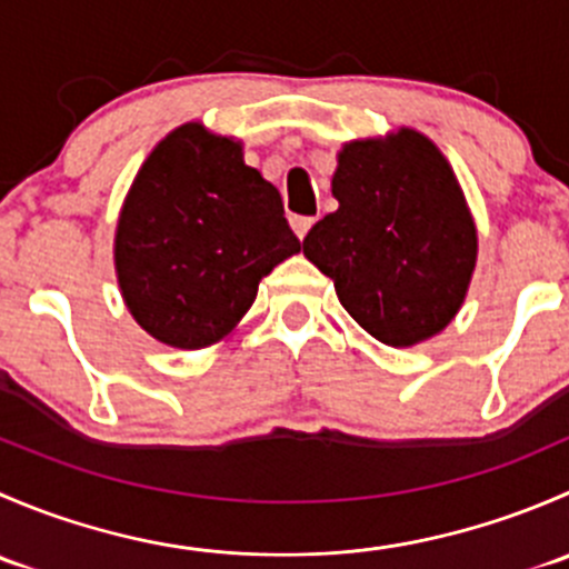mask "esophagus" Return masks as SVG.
I'll use <instances>...</instances> for the list:
<instances>
[{"label": "esophagus", "instance_id": "1", "mask_svg": "<svg viewBox=\"0 0 569 569\" xmlns=\"http://www.w3.org/2000/svg\"><path fill=\"white\" fill-rule=\"evenodd\" d=\"M311 226H313V217H300V214L291 217V228H295V233L300 239H306V233L311 231Z\"/></svg>", "mask_w": 569, "mask_h": 569}]
</instances>
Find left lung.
I'll return each instance as SVG.
<instances>
[{"instance_id": "obj_1", "label": "left lung", "mask_w": 569, "mask_h": 569, "mask_svg": "<svg viewBox=\"0 0 569 569\" xmlns=\"http://www.w3.org/2000/svg\"><path fill=\"white\" fill-rule=\"evenodd\" d=\"M338 209L302 239L349 317L391 347H412L460 311L476 228L443 153L401 129L349 142L332 176Z\"/></svg>"}]
</instances>
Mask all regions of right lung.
Instances as JSON below:
<instances>
[{
    "label": "right lung",
    "instance_id": "obj_1",
    "mask_svg": "<svg viewBox=\"0 0 569 569\" xmlns=\"http://www.w3.org/2000/svg\"><path fill=\"white\" fill-rule=\"evenodd\" d=\"M300 250L283 200L242 146L187 123L137 173L114 237L131 317L157 341L200 349L244 317L258 280Z\"/></svg>",
    "mask_w": 569,
    "mask_h": 569
}]
</instances>
